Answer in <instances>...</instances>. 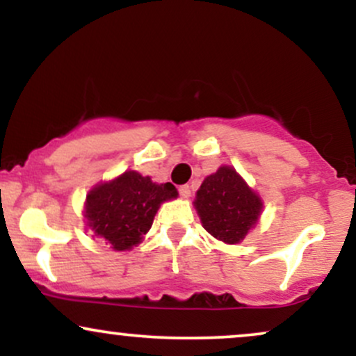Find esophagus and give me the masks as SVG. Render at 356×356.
I'll use <instances>...</instances> for the list:
<instances>
[{
  "mask_svg": "<svg viewBox=\"0 0 356 356\" xmlns=\"http://www.w3.org/2000/svg\"><path fill=\"white\" fill-rule=\"evenodd\" d=\"M179 194H181L182 195V197H191V187L189 186H187V184H186V186H181V187H179Z\"/></svg>",
  "mask_w": 356,
  "mask_h": 356,
  "instance_id": "1",
  "label": "esophagus"
}]
</instances>
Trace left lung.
Returning <instances> with one entry per match:
<instances>
[{
    "label": "left lung",
    "instance_id": "1",
    "mask_svg": "<svg viewBox=\"0 0 356 356\" xmlns=\"http://www.w3.org/2000/svg\"><path fill=\"white\" fill-rule=\"evenodd\" d=\"M194 207L211 236L238 244L259 219L263 201L232 167L222 165L204 179L195 192Z\"/></svg>",
    "mask_w": 356,
    "mask_h": 356
}]
</instances>
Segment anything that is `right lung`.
<instances>
[{"mask_svg": "<svg viewBox=\"0 0 356 356\" xmlns=\"http://www.w3.org/2000/svg\"><path fill=\"white\" fill-rule=\"evenodd\" d=\"M177 195L170 182L155 184L149 175L127 170L88 192L87 226L115 251L132 249L150 229L161 204Z\"/></svg>", "mask_w": 356, "mask_h": 356, "instance_id": "right-lung-1", "label": "right lung"}]
</instances>
